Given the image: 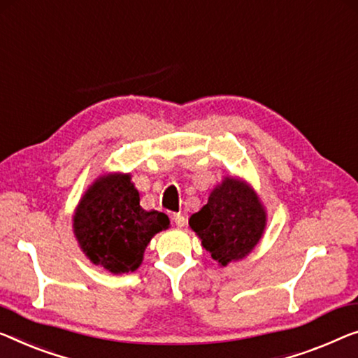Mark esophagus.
<instances>
[{"label": "esophagus", "instance_id": "34e87169", "mask_svg": "<svg viewBox=\"0 0 358 358\" xmlns=\"http://www.w3.org/2000/svg\"><path fill=\"white\" fill-rule=\"evenodd\" d=\"M172 218H173L175 225H177L178 228H183V227L186 225V217L181 215V213H175V215H173Z\"/></svg>", "mask_w": 358, "mask_h": 358}]
</instances>
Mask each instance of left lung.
Returning <instances> with one entry per match:
<instances>
[{"instance_id":"obj_1","label":"left lung","mask_w":358,"mask_h":358,"mask_svg":"<svg viewBox=\"0 0 358 358\" xmlns=\"http://www.w3.org/2000/svg\"><path fill=\"white\" fill-rule=\"evenodd\" d=\"M266 212L246 181L227 177L189 218L202 248L222 266L244 259L262 238Z\"/></svg>"}]
</instances>
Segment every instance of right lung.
Returning <instances> with one entry per match:
<instances>
[{"instance_id": "add662e5", "label": "right lung", "mask_w": 358, "mask_h": 358, "mask_svg": "<svg viewBox=\"0 0 358 358\" xmlns=\"http://www.w3.org/2000/svg\"><path fill=\"white\" fill-rule=\"evenodd\" d=\"M169 217L140 206L130 173L99 177L80 199L73 215L78 246L94 265L114 275L135 271L154 234L167 230Z\"/></svg>"}]
</instances>
